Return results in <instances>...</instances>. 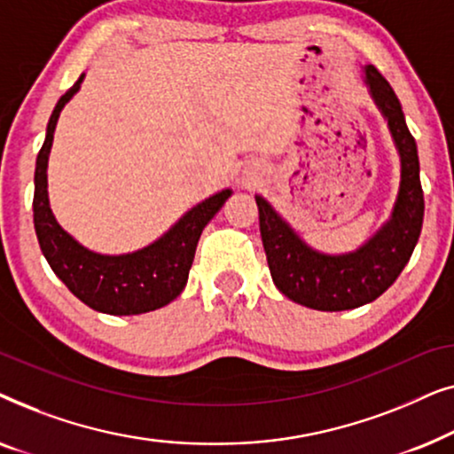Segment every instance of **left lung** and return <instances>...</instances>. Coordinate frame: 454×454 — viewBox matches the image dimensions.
Wrapping results in <instances>:
<instances>
[{"mask_svg":"<svg viewBox=\"0 0 454 454\" xmlns=\"http://www.w3.org/2000/svg\"><path fill=\"white\" fill-rule=\"evenodd\" d=\"M365 84L388 121L401 154L399 196L387 225L359 250L331 256L303 244L275 208L256 196L260 235L277 289L291 301L322 312L353 309L380 297L405 269L424 223L418 145L409 132L399 98L374 66L365 67Z\"/></svg>","mask_w":454,"mask_h":454,"instance_id":"1","label":"left lung"}]
</instances>
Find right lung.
<instances>
[{"label":"right lung","mask_w":454,"mask_h":454,"mask_svg":"<svg viewBox=\"0 0 454 454\" xmlns=\"http://www.w3.org/2000/svg\"><path fill=\"white\" fill-rule=\"evenodd\" d=\"M82 78L84 74L55 105L47 123L45 142L36 157L33 198L36 239L51 270L89 308L114 316L153 312L167 306L184 291L202 229L219 213L227 198L231 196V190H223L196 204L163 238L138 252L103 256L80 246L70 233L59 227L49 208L47 160L61 109L76 95Z\"/></svg>","instance_id":"add662e5"}]
</instances>
